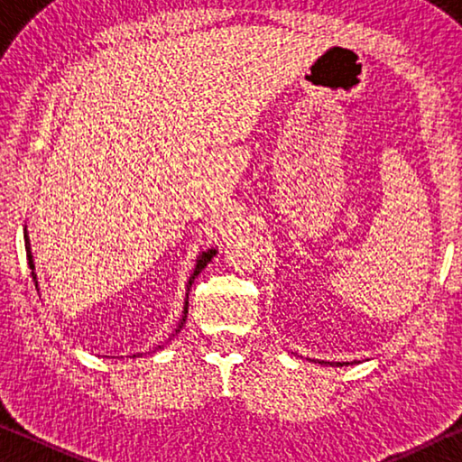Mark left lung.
Returning <instances> with one entry per match:
<instances>
[{"instance_id":"left-lung-1","label":"left lung","mask_w":462,"mask_h":462,"mask_svg":"<svg viewBox=\"0 0 462 462\" xmlns=\"http://www.w3.org/2000/svg\"><path fill=\"white\" fill-rule=\"evenodd\" d=\"M316 363V361H314ZM319 365H330V366H348V365H355L356 361H353V363H330V361H318Z\"/></svg>"}]
</instances>
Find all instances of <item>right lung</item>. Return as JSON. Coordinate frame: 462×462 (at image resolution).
<instances>
[{
    "label": "right lung",
    "mask_w": 462,
    "mask_h": 462,
    "mask_svg": "<svg viewBox=\"0 0 462 462\" xmlns=\"http://www.w3.org/2000/svg\"><path fill=\"white\" fill-rule=\"evenodd\" d=\"M24 246H26V259H28V267L32 269V273H30V275H32V281H34V285H36V289H38V281H36V267H34V256H32V248H30V236H28V226L24 228ZM217 254V250L216 248H208V250H203V253H199L198 254V259H195V267H193V273H191V277L187 279V285H185V300H183V311H181V318H179V322H177V328L173 330V334L169 336V338L165 340V342H161V344H154V346L148 350V353H156V350H161L162 346H165L167 342H171L175 338V336L181 332V328L185 326V319H187V300H189V287H191V283L195 281V277L199 275V273L208 267V263L214 259V256ZM134 356H143V353H136V355H132V358Z\"/></svg>",
    "instance_id": "1"
}]
</instances>
